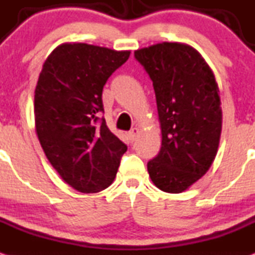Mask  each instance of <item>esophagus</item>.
Masks as SVG:
<instances>
[{
	"mask_svg": "<svg viewBox=\"0 0 255 255\" xmlns=\"http://www.w3.org/2000/svg\"><path fill=\"white\" fill-rule=\"evenodd\" d=\"M138 133H139V130H138V128H133L132 130H131L130 132H128V138H130L131 142H133V140H136L137 136H138Z\"/></svg>",
	"mask_w": 255,
	"mask_h": 255,
	"instance_id": "34e87169",
	"label": "esophagus"
}]
</instances>
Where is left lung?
Segmentation results:
<instances>
[{
    "label": "left lung",
    "instance_id": "obj_1",
    "mask_svg": "<svg viewBox=\"0 0 255 255\" xmlns=\"http://www.w3.org/2000/svg\"><path fill=\"white\" fill-rule=\"evenodd\" d=\"M152 81L162 144L148 162L151 181L163 192L181 193L208 172L222 131L220 89L194 47L160 43L134 51Z\"/></svg>",
    "mask_w": 255,
    "mask_h": 255
}]
</instances>
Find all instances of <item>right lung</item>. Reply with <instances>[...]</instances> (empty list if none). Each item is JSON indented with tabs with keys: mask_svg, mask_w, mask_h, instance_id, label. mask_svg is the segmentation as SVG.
<instances>
[{
	"mask_svg": "<svg viewBox=\"0 0 255 255\" xmlns=\"http://www.w3.org/2000/svg\"><path fill=\"white\" fill-rule=\"evenodd\" d=\"M131 51L85 43L58 45L47 56L34 91L35 132L61 178L82 193L115 180L128 146L107 128L103 89Z\"/></svg>",
	"mask_w": 255,
	"mask_h": 255,
	"instance_id": "1",
	"label": "right lung"
}]
</instances>
